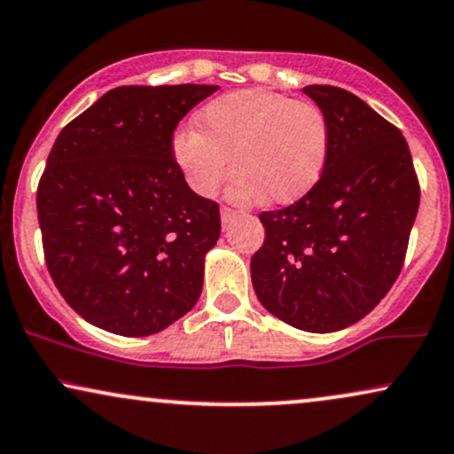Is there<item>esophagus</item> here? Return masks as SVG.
<instances>
[{"mask_svg":"<svg viewBox=\"0 0 454 454\" xmlns=\"http://www.w3.org/2000/svg\"><path fill=\"white\" fill-rule=\"evenodd\" d=\"M238 218V212L233 210V208H227V206H223L221 208V221H223V225H229V223H233Z\"/></svg>","mask_w":454,"mask_h":454,"instance_id":"esophagus-1","label":"esophagus"}]
</instances>
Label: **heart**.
<instances>
[{
  "mask_svg": "<svg viewBox=\"0 0 454 454\" xmlns=\"http://www.w3.org/2000/svg\"><path fill=\"white\" fill-rule=\"evenodd\" d=\"M198 127L175 132L172 155L189 187L204 198H212L236 166L233 200L250 204L265 195L270 204H293L316 187L326 168V115L286 94H223L200 109Z\"/></svg>",
  "mask_w": 454,
  "mask_h": 454,
  "instance_id": "obj_1",
  "label": "heart"
}]
</instances>
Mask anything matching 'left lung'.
Returning a JSON list of instances; mask_svg holds the SVG:
<instances>
[{
  "instance_id": "left-lung-1",
  "label": "left lung",
  "mask_w": 454,
  "mask_h": 454,
  "mask_svg": "<svg viewBox=\"0 0 454 454\" xmlns=\"http://www.w3.org/2000/svg\"><path fill=\"white\" fill-rule=\"evenodd\" d=\"M303 92L326 115V168L305 198L259 216L265 242L250 273L279 320L334 333L360 322L398 279L421 193L398 128L343 88Z\"/></svg>"
}]
</instances>
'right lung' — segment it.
<instances>
[{"label": "right lung", "instance_id": "1", "mask_svg": "<svg viewBox=\"0 0 454 454\" xmlns=\"http://www.w3.org/2000/svg\"><path fill=\"white\" fill-rule=\"evenodd\" d=\"M218 86H120L67 124L37 187L43 254L86 322L147 337L192 311L221 236L215 201L172 155L178 121Z\"/></svg>", "mask_w": 454, "mask_h": 454}]
</instances>
